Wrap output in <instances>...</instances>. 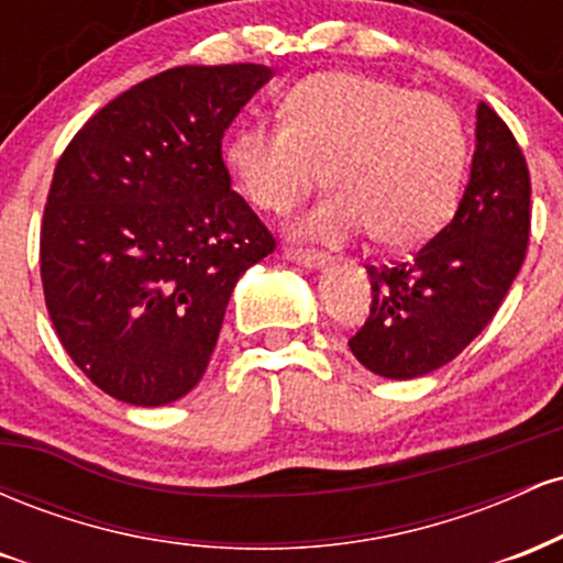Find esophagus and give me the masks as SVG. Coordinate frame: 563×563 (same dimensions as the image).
<instances>
[{
    "label": "esophagus",
    "instance_id": "1",
    "mask_svg": "<svg viewBox=\"0 0 563 563\" xmlns=\"http://www.w3.org/2000/svg\"><path fill=\"white\" fill-rule=\"evenodd\" d=\"M286 260L301 264L307 269H318L325 264V254H320L314 249H286Z\"/></svg>",
    "mask_w": 563,
    "mask_h": 563
}]
</instances>
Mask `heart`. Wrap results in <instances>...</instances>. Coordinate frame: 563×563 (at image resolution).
Wrapping results in <instances>:
<instances>
[{
  "instance_id": "obj_1",
  "label": "heart",
  "mask_w": 563,
  "mask_h": 563,
  "mask_svg": "<svg viewBox=\"0 0 563 563\" xmlns=\"http://www.w3.org/2000/svg\"><path fill=\"white\" fill-rule=\"evenodd\" d=\"M228 166L262 211H286L325 169L333 192L301 219V232L335 241L371 228L376 243L407 249L455 211L468 134L444 97L357 70H325L288 89L283 121L238 126Z\"/></svg>"
}]
</instances>
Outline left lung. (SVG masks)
Listing matches in <instances>:
<instances>
[{
	"label": "left lung",
	"mask_w": 563,
	"mask_h": 563,
	"mask_svg": "<svg viewBox=\"0 0 563 563\" xmlns=\"http://www.w3.org/2000/svg\"><path fill=\"white\" fill-rule=\"evenodd\" d=\"M529 192L519 142L479 102L471 179L452 222L405 262L367 267L371 318L349 339L367 371L394 380L426 376L489 325L525 264Z\"/></svg>",
	"instance_id": "1"
}]
</instances>
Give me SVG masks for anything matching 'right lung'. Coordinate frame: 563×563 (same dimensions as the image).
<instances>
[{"mask_svg": "<svg viewBox=\"0 0 563 563\" xmlns=\"http://www.w3.org/2000/svg\"><path fill=\"white\" fill-rule=\"evenodd\" d=\"M269 79L256 63L169 68L100 108L57 158L44 301L68 357L121 402L185 397L238 277L275 251L222 161L224 132Z\"/></svg>", "mask_w": 563, "mask_h": 563, "instance_id": "obj_1", "label": "right lung"}]
</instances>
